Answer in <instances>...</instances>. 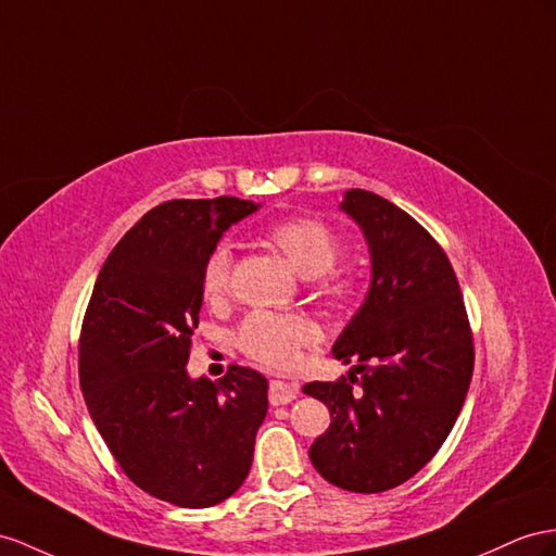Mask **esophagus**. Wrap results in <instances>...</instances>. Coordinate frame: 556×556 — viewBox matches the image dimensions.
<instances>
[{
  "label": "esophagus",
  "instance_id": "1",
  "mask_svg": "<svg viewBox=\"0 0 556 556\" xmlns=\"http://www.w3.org/2000/svg\"><path fill=\"white\" fill-rule=\"evenodd\" d=\"M298 396V388L291 386V382H283V380H273L269 382V402L275 406L279 404H289Z\"/></svg>",
  "mask_w": 556,
  "mask_h": 556
}]
</instances>
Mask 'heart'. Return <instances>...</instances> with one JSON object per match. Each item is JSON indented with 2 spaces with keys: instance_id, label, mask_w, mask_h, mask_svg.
<instances>
[{
  "instance_id": "obj_1",
  "label": "heart",
  "mask_w": 556,
  "mask_h": 556,
  "mask_svg": "<svg viewBox=\"0 0 556 556\" xmlns=\"http://www.w3.org/2000/svg\"><path fill=\"white\" fill-rule=\"evenodd\" d=\"M267 241L279 249L291 267L303 279H315L326 295H343L345 281L331 275L338 261V237L329 225L317 218H287L267 230ZM232 253L225 244L216 247L204 263L202 293L206 301H218L230 281ZM315 338V326L301 315H277V312H251L241 321L237 343L249 357L269 366L291 364L303 345Z\"/></svg>"
}]
</instances>
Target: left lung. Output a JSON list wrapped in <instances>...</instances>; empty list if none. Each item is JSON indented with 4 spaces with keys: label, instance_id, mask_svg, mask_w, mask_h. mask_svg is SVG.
I'll use <instances>...</instances> for the list:
<instances>
[{
    "label": "left lung",
    "instance_id": "left-lung-1",
    "mask_svg": "<svg viewBox=\"0 0 556 556\" xmlns=\"http://www.w3.org/2000/svg\"><path fill=\"white\" fill-rule=\"evenodd\" d=\"M338 208L364 235L371 279L331 348L354 364L348 380L303 388L331 410L309 460L338 489L380 493L414 477L453 430L472 380V333L453 267L422 225L359 188Z\"/></svg>",
    "mask_w": 556,
    "mask_h": 556
}]
</instances>
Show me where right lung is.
I'll return each mask as SVG.
<instances>
[{"instance_id": "add662e5", "label": "right lung", "mask_w": 556, "mask_h": 556, "mask_svg": "<svg viewBox=\"0 0 556 556\" xmlns=\"http://www.w3.org/2000/svg\"><path fill=\"white\" fill-rule=\"evenodd\" d=\"M263 204L174 199L148 211L96 279L79 340V386L93 425L136 486L202 509L244 483L267 414V378L230 366L188 374L211 251Z\"/></svg>"}]
</instances>
